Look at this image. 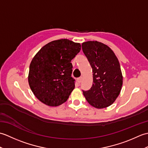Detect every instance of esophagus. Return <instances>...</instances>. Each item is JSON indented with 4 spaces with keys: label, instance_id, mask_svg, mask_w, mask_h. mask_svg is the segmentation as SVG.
Wrapping results in <instances>:
<instances>
[{
    "label": "esophagus",
    "instance_id": "esophagus-1",
    "mask_svg": "<svg viewBox=\"0 0 148 148\" xmlns=\"http://www.w3.org/2000/svg\"><path fill=\"white\" fill-rule=\"evenodd\" d=\"M81 80H82V77H80L78 78V79H77V83L79 84L81 82Z\"/></svg>",
    "mask_w": 148,
    "mask_h": 148
}]
</instances>
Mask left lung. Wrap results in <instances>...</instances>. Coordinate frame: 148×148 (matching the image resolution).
Listing matches in <instances>:
<instances>
[{"label":"left lung","instance_id":"8db88e82","mask_svg":"<svg viewBox=\"0 0 148 148\" xmlns=\"http://www.w3.org/2000/svg\"><path fill=\"white\" fill-rule=\"evenodd\" d=\"M82 49L93 71V84L83 95L91 106L97 109L111 106L121 92L123 76L120 65L109 46L98 41L82 44Z\"/></svg>","mask_w":148,"mask_h":148}]
</instances>
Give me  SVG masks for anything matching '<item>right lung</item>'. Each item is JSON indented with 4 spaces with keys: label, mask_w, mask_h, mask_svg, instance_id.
Returning <instances> with one entry per match:
<instances>
[{
    "label": "right lung",
    "mask_w": 148,
    "mask_h": 148,
    "mask_svg": "<svg viewBox=\"0 0 148 148\" xmlns=\"http://www.w3.org/2000/svg\"><path fill=\"white\" fill-rule=\"evenodd\" d=\"M80 50L79 43L62 39L48 43L34 56L28 80L40 102L53 107L67 101L75 87L71 60Z\"/></svg>",
    "instance_id": "obj_1"
}]
</instances>
